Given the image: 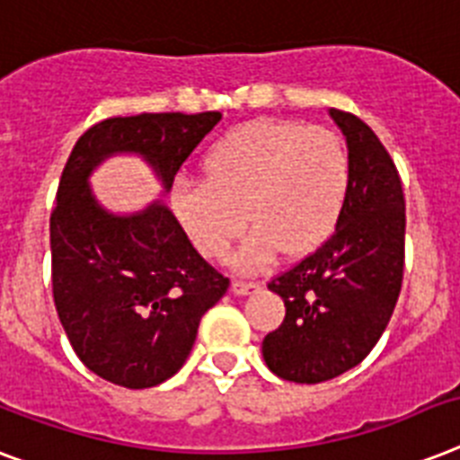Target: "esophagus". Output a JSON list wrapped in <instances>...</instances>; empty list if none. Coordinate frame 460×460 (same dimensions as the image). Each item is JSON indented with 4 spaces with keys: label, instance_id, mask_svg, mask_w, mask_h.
Listing matches in <instances>:
<instances>
[{
    "label": "esophagus",
    "instance_id": "34e87169",
    "mask_svg": "<svg viewBox=\"0 0 460 460\" xmlns=\"http://www.w3.org/2000/svg\"><path fill=\"white\" fill-rule=\"evenodd\" d=\"M231 290L236 295H250L260 290V283H252V281H234L231 283Z\"/></svg>",
    "mask_w": 460,
    "mask_h": 460
}]
</instances>
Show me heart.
<instances>
[{
  "instance_id": "obj_1",
  "label": "heart",
  "mask_w": 460,
  "mask_h": 460,
  "mask_svg": "<svg viewBox=\"0 0 460 460\" xmlns=\"http://www.w3.org/2000/svg\"><path fill=\"white\" fill-rule=\"evenodd\" d=\"M205 181L179 179L172 210L208 260H224L245 229H255L234 257L260 271L279 252L307 255L338 226L349 196V155L331 129L255 120L224 134L203 158Z\"/></svg>"
}]
</instances>
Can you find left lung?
Instances as JSON below:
<instances>
[{
	"label": "left lung",
	"instance_id": "1",
	"mask_svg": "<svg viewBox=\"0 0 460 460\" xmlns=\"http://www.w3.org/2000/svg\"><path fill=\"white\" fill-rule=\"evenodd\" d=\"M349 155V196L335 234L276 276L286 319L262 342L269 371L323 383L366 359L387 328L404 274L406 205L385 146L357 115L331 108Z\"/></svg>",
	"mask_w": 460,
	"mask_h": 460
}]
</instances>
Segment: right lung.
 Here are the masks:
<instances>
[{
	"instance_id": "obj_1",
	"label": "right lung",
	"mask_w": 460,
	"mask_h": 460,
	"mask_svg": "<svg viewBox=\"0 0 460 460\" xmlns=\"http://www.w3.org/2000/svg\"><path fill=\"white\" fill-rule=\"evenodd\" d=\"M222 115L141 113L82 134L51 212V283L63 331L99 378L141 390L184 366L198 323L229 288L198 255L163 198L113 212L89 177L113 155H137L170 193L174 174Z\"/></svg>"
}]
</instances>
